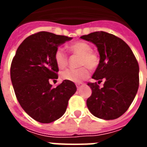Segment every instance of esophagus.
Returning a JSON list of instances; mask_svg holds the SVG:
<instances>
[{
  "label": "esophagus",
  "instance_id": "1",
  "mask_svg": "<svg viewBox=\"0 0 147 147\" xmlns=\"http://www.w3.org/2000/svg\"><path fill=\"white\" fill-rule=\"evenodd\" d=\"M76 87H77V89L79 90L80 88V85H76Z\"/></svg>",
  "mask_w": 147,
  "mask_h": 147
}]
</instances>
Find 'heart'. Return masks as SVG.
Returning <instances> with one entry per match:
<instances>
[{
  "mask_svg": "<svg viewBox=\"0 0 147 147\" xmlns=\"http://www.w3.org/2000/svg\"><path fill=\"white\" fill-rule=\"evenodd\" d=\"M67 49L73 54L80 55L78 64L82 67L77 69H66L61 72V76L64 80L77 83H81L89 76L90 71L88 67L90 70H94L98 67L100 62L98 55L92 51V47L88 42L83 41L73 42L68 45ZM54 59L59 68H64L68 64V57L63 49L58 48L56 50Z\"/></svg>",
  "mask_w": 147,
  "mask_h": 147,
  "instance_id": "1",
  "label": "heart"
}]
</instances>
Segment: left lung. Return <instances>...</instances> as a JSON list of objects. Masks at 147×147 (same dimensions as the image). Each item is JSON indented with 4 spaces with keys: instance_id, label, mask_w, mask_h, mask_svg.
<instances>
[{
    "instance_id": "1",
    "label": "left lung",
    "mask_w": 147,
    "mask_h": 147,
    "mask_svg": "<svg viewBox=\"0 0 147 147\" xmlns=\"http://www.w3.org/2000/svg\"><path fill=\"white\" fill-rule=\"evenodd\" d=\"M81 38L95 44L100 62L88 83L92 94L86 100L90 113L104 120H114L126 112L138 91L139 85L138 61L128 45L122 39L105 31H96Z\"/></svg>"
}]
</instances>
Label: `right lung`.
<instances>
[{
    "label": "right lung",
    "mask_w": 147,
    "mask_h": 147,
    "mask_svg": "<svg viewBox=\"0 0 147 147\" xmlns=\"http://www.w3.org/2000/svg\"><path fill=\"white\" fill-rule=\"evenodd\" d=\"M71 39L46 31L34 34L20 45L11 61L10 75L18 102L40 123H51L62 117L76 91V84L67 80L56 87L49 83L58 78L55 52Z\"/></svg>",
    "instance_id": "1"
}]
</instances>
